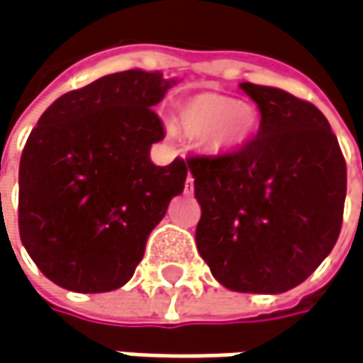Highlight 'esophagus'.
Segmentation results:
<instances>
[{"instance_id":"1","label":"esophagus","mask_w":363,"mask_h":363,"mask_svg":"<svg viewBox=\"0 0 363 363\" xmlns=\"http://www.w3.org/2000/svg\"><path fill=\"white\" fill-rule=\"evenodd\" d=\"M192 188H194V177L188 173V177H186V192H190Z\"/></svg>"}]
</instances>
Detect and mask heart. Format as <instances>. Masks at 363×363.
I'll return each mask as SVG.
<instances>
[{
    "mask_svg": "<svg viewBox=\"0 0 363 363\" xmlns=\"http://www.w3.org/2000/svg\"><path fill=\"white\" fill-rule=\"evenodd\" d=\"M228 116L223 134L216 131L218 123ZM182 129L199 140L201 148L211 157H232L240 152L259 129V113L249 102L234 100L217 91H201L179 106Z\"/></svg>",
    "mask_w": 363,
    "mask_h": 363,
    "instance_id": "heart-1",
    "label": "heart"
}]
</instances>
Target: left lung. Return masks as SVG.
<instances>
[{
    "mask_svg": "<svg viewBox=\"0 0 363 363\" xmlns=\"http://www.w3.org/2000/svg\"><path fill=\"white\" fill-rule=\"evenodd\" d=\"M257 138L232 157H190L201 204L196 247L236 293L278 295L307 280L337 245L347 167L326 116L293 94L255 83Z\"/></svg>",
    "mask_w": 363,
    "mask_h": 363,
    "instance_id": "obj_1",
    "label": "left lung"
}]
</instances>
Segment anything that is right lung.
Masks as SVG:
<instances>
[{"label":"right lung","mask_w":363,"mask_h":363,"mask_svg":"<svg viewBox=\"0 0 363 363\" xmlns=\"http://www.w3.org/2000/svg\"><path fill=\"white\" fill-rule=\"evenodd\" d=\"M175 79L140 68L60 96L30 131L18 171L24 249L54 284L108 293L127 284L188 167L150 160L164 138L152 108Z\"/></svg>","instance_id":"right-lung-1"}]
</instances>
